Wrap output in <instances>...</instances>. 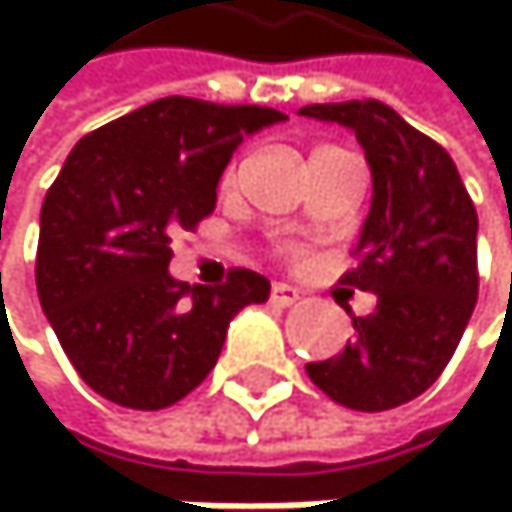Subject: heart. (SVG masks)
<instances>
[{
	"label": "heart",
	"mask_w": 512,
	"mask_h": 512,
	"mask_svg": "<svg viewBox=\"0 0 512 512\" xmlns=\"http://www.w3.org/2000/svg\"><path fill=\"white\" fill-rule=\"evenodd\" d=\"M304 187L310 190V196L319 199V193H316V168H307V171H304Z\"/></svg>",
	"instance_id": "1"
}]
</instances>
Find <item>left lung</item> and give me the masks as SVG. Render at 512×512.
<instances>
[{"label":"left lung","instance_id":"left-lung-1","mask_svg":"<svg viewBox=\"0 0 512 512\" xmlns=\"http://www.w3.org/2000/svg\"><path fill=\"white\" fill-rule=\"evenodd\" d=\"M264 107L162 97L85 134L48 187L36 288L79 378L104 399L159 411L214 368L230 319L261 304L270 282L205 261L184 282L168 273L171 233L196 230Z\"/></svg>","mask_w":512,"mask_h":512}]
</instances>
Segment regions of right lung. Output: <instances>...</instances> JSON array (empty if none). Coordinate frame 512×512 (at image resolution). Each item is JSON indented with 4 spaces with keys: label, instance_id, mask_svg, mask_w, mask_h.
Listing matches in <instances>:
<instances>
[{
    "label": "right lung",
    "instance_id": "obj_1",
    "mask_svg": "<svg viewBox=\"0 0 512 512\" xmlns=\"http://www.w3.org/2000/svg\"><path fill=\"white\" fill-rule=\"evenodd\" d=\"M301 116L341 122L371 165V211L341 282L378 298L353 319L356 341L310 381L338 405L387 411L421 396L448 365L476 307V208L451 156L378 101L313 104Z\"/></svg>",
    "mask_w": 512,
    "mask_h": 512
}]
</instances>
